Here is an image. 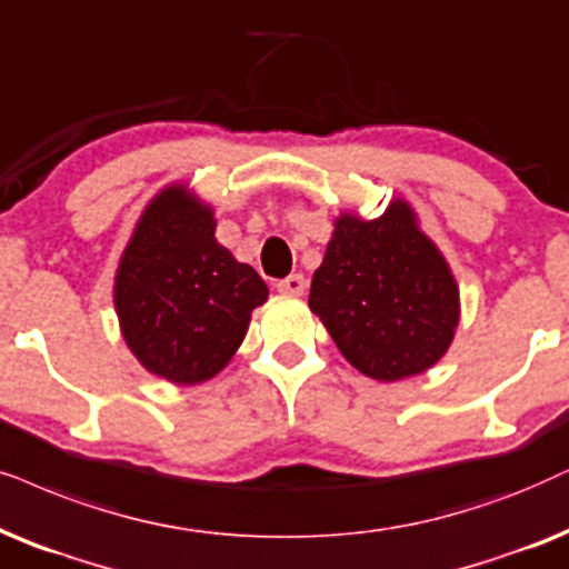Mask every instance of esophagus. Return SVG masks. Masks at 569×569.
<instances>
[{
	"mask_svg": "<svg viewBox=\"0 0 569 569\" xmlns=\"http://www.w3.org/2000/svg\"><path fill=\"white\" fill-rule=\"evenodd\" d=\"M277 290L284 292V295H302V292H306V277H302V274H290V277L279 279Z\"/></svg>",
	"mask_w": 569,
	"mask_h": 569,
	"instance_id": "1",
	"label": "esophagus"
}]
</instances>
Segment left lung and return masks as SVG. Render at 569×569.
Here are the masks:
<instances>
[{
    "label": "left lung",
    "instance_id": "1",
    "mask_svg": "<svg viewBox=\"0 0 569 569\" xmlns=\"http://www.w3.org/2000/svg\"><path fill=\"white\" fill-rule=\"evenodd\" d=\"M308 306L350 366L387 383L439 363L460 323L452 269L402 198L379 219L339 213Z\"/></svg>",
    "mask_w": 569,
    "mask_h": 569
}]
</instances>
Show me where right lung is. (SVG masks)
I'll return each mask as SVG.
<instances>
[{
  "mask_svg": "<svg viewBox=\"0 0 569 569\" xmlns=\"http://www.w3.org/2000/svg\"><path fill=\"white\" fill-rule=\"evenodd\" d=\"M213 230L209 203L188 186H167L140 213L114 277L130 352L149 373L186 387L230 363L250 313L269 298L267 282Z\"/></svg>",
  "mask_w": 569,
  "mask_h": 569,
  "instance_id": "1",
  "label": "right lung"
}]
</instances>
